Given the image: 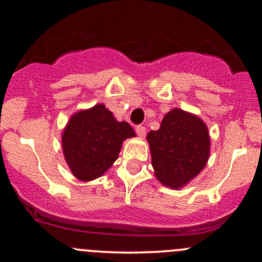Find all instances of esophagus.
I'll list each match as a JSON object with an SVG mask.
<instances>
[{"instance_id": "esophagus-1", "label": "esophagus", "mask_w": 262, "mask_h": 262, "mask_svg": "<svg viewBox=\"0 0 262 262\" xmlns=\"http://www.w3.org/2000/svg\"><path fill=\"white\" fill-rule=\"evenodd\" d=\"M135 132H137V134L139 135L140 138H144L146 134V129L145 127H143V125H137V127H135Z\"/></svg>"}]
</instances>
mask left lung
Returning <instances> with one entry per match:
<instances>
[{
    "label": "left lung",
    "mask_w": 262,
    "mask_h": 262,
    "mask_svg": "<svg viewBox=\"0 0 262 262\" xmlns=\"http://www.w3.org/2000/svg\"><path fill=\"white\" fill-rule=\"evenodd\" d=\"M146 139L156 179L167 187L187 185L208 161L210 140L207 125L180 108L165 114L160 128L149 132Z\"/></svg>",
    "instance_id": "obj_1"
}]
</instances>
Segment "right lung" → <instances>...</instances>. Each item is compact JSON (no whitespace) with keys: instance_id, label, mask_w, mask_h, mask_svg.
Listing matches in <instances>:
<instances>
[{"instance_id":"add662e5","label":"right lung","mask_w":262,"mask_h":262,"mask_svg":"<svg viewBox=\"0 0 262 262\" xmlns=\"http://www.w3.org/2000/svg\"><path fill=\"white\" fill-rule=\"evenodd\" d=\"M133 137L127 122H118L104 104H96L71 117L62 132V151L73 175L91 181L112 166L123 141Z\"/></svg>"}]
</instances>
